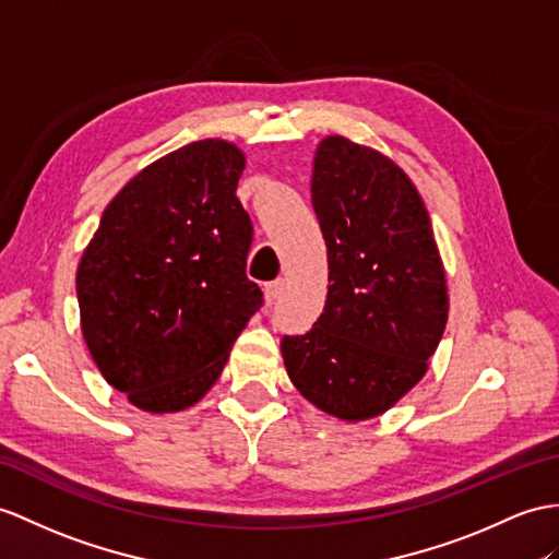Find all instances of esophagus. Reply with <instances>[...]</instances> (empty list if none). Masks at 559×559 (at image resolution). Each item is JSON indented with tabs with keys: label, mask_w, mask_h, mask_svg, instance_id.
Instances as JSON below:
<instances>
[{
	"label": "esophagus",
	"mask_w": 559,
	"mask_h": 559,
	"mask_svg": "<svg viewBox=\"0 0 559 559\" xmlns=\"http://www.w3.org/2000/svg\"><path fill=\"white\" fill-rule=\"evenodd\" d=\"M282 289H284V282H282V280H275V282L265 284V304H267V306L275 304L277 296L282 294Z\"/></svg>",
	"instance_id": "34e87169"
}]
</instances>
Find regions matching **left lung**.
<instances>
[{
	"label": "left lung",
	"instance_id": "8db88e82",
	"mask_svg": "<svg viewBox=\"0 0 559 559\" xmlns=\"http://www.w3.org/2000/svg\"><path fill=\"white\" fill-rule=\"evenodd\" d=\"M312 209L330 287L304 336L282 338L292 384L344 421L384 415L429 370L448 322V284L425 201L382 152L342 134L312 158Z\"/></svg>",
	"mask_w": 559,
	"mask_h": 559
}]
</instances>
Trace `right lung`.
Returning a JSON list of instances; mask_svg holds the SVG:
<instances>
[{"mask_svg": "<svg viewBox=\"0 0 559 559\" xmlns=\"http://www.w3.org/2000/svg\"><path fill=\"white\" fill-rule=\"evenodd\" d=\"M247 156L201 140L148 163L108 203L78 263L94 365L144 413L206 396L261 308L247 277L253 227L237 199Z\"/></svg>", "mask_w": 559, "mask_h": 559, "instance_id": "obj_1", "label": "right lung"}]
</instances>
